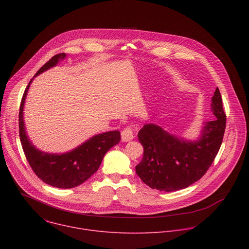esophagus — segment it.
Listing matches in <instances>:
<instances>
[{
  "label": "esophagus",
  "mask_w": 249,
  "mask_h": 249,
  "mask_svg": "<svg viewBox=\"0 0 249 249\" xmlns=\"http://www.w3.org/2000/svg\"><path fill=\"white\" fill-rule=\"evenodd\" d=\"M121 138L123 142H129L134 139V129L130 126L124 128L121 132Z\"/></svg>",
  "instance_id": "esophagus-1"
}]
</instances>
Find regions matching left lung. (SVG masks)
<instances>
[{
  "label": "left lung",
  "instance_id": "8db88e82",
  "mask_svg": "<svg viewBox=\"0 0 249 249\" xmlns=\"http://www.w3.org/2000/svg\"><path fill=\"white\" fill-rule=\"evenodd\" d=\"M212 111L216 119L205 123L201 138L195 142L183 141L155 124L144 125L138 134L144 156L136 166L142 181L166 192L198 181L214 161L225 134L227 116L218 88L212 97Z\"/></svg>",
  "mask_w": 249,
  "mask_h": 249
}]
</instances>
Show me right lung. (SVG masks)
Listing matches in <instances>:
<instances>
[{"instance_id": "add662e5", "label": "right lung", "mask_w": 249, "mask_h": 249, "mask_svg": "<svg viewBox=\"0 0 249 249\" xmlns=\"http://www.w3.org/2000/svg\"><path fill=\"white\" fill-rule=\"evenodd\" d=\"M65 57V53L53 56L37 71L35 76L54 67L60 59ZM31 82L32 80L23 92L18 114L19 138L25 158L33 172L46 184L65 189L77 187L89 178L98 169L104 155L119 143L121 140L120 132L110 131L98 134L75 150L62 155L46 154L35 149L25 134L22 116L25 96Z\"/></svg>"}]
</instances>
